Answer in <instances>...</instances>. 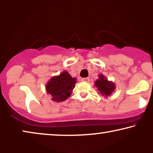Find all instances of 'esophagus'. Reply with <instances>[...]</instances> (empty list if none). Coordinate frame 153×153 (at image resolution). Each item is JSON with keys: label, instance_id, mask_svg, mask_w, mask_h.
<instances>
[{"label": "esophagus", "instance_id": "1", "mask_svg": "<svg viewBox=\"0 0 153 153\" xmlns=\"http://www.w3.org/2000/svg\"><path fill=\"white\" fill-rule=\"evenodd\" d=\"M81 80L83 81V82H89V78H84L81 79Z\"/></svg>", "mask_w": 153, "mask_h": 153}]
</instances>
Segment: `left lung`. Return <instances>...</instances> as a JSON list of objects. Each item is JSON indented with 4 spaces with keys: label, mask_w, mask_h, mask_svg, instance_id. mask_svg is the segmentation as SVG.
I'll use <instances>...</instances> for the list:
<instances>
[{
    "label": "left lung",
    "mask_w": 153,
    "mask_h": 153,
    "mask_svg": "<svg viewBox=\"0 0 153 153\" xmlns=\"http://www.w3.org/2000/svg\"><path fill=\"white\" fill-rule=\"evenodd\" d=\"M99 79L96 80L95 86L98 88L99 93L105 97H108L115 91V85L113 82L108 81L103 75H99Z\"/></svg>",
    "instance_id": "8db88e82"
}]
</instances>
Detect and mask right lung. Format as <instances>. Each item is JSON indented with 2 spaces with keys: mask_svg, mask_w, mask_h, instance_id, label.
I'll return each mask as SVG.
<instances>
[{
  "mask_svg": "<svg viewBox=\"0 0 153 153\" xmlns=\"http://www.w3.org/2000/svg\"><path fill=\"white\" fill-rule=\"evenodd\" d=\"M76 82V78H72L67 71H63L59 75L50 79L46 85V91L52 101L61 102L70 97Z\"/></svg>",
  "mask_w": 153,
  "mask_h": 153,
  "instance_id": "add662e5",
  "label": "right lung"
}]
</instances>
